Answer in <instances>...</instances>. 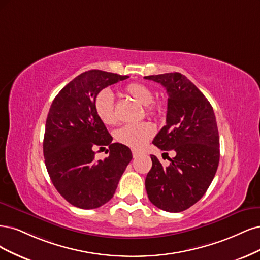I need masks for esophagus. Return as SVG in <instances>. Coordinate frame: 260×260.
<instances>
[{
    "label": "esophagus",
    "instance_id": "esophagus-1",
    "mask_svg": "<svg viewBox=\"0 0 260 260\" xmlns=\"http://www.w3.org/2000/svg\"><path fill=\"white\" fill-rule=\"evenodd\" d=\"M132 152H133V156L134 157H137V156H139V155H141L142 153H144V152H141V151H138V150H132Z\"/></svg>",
    "mask_w": 260,
    "mask_h": 260
}]
</instances>
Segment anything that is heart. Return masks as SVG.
Here are the masks:
<instances>
[{
    "mask_svg": "<svg viewBox=\"0 0 260 260\" xmlns=\"http://www.w3.org/2000/svg\"><path fill=\"white\" fill-rule=\"evenodd\" d=\"M125 91L138 102L146 106V112L148 115H156L160 113V106L153 104V91L142 83H131ZM95 112L99 120L106 125H112L116 122L114 112V99L113 94L109 89H103L96 95L94 100ZM154 135V127L148 122L138 124H127L118 129L115 138L121 144L134 149H140L144 147L150 138Z\"/></svg>",
    "mask_w": 260,
    "mask_h": 260,
    "instance_id": "obj_1",
    "label": "heart"
}]
</instances>
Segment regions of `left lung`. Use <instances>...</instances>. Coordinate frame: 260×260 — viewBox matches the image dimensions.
Here are the masks:
<instances>
[{
    "mask_svg": "<svg viewBox=\"0 0 260 260\" xmlns=\"http://www.w3.org/2000/svg\"><path fill=\"white\" fill-rule=\"evenodd\" d=\"M160 83L169 95L166 125L153 145L175 151L170 165L163 167L151 155L152 167L146 177L149 200L171 213L185 211L204 196L219 163V134L213 107L206 97L181 73L148 75Z\"/></svg>",
    "mask_w": 260,
    "mask_h": 260,
    "instance_id": "obj_1",
    "label": "left lung"
}]
</instances>
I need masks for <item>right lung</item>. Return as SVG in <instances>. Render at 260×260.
Masks as SVG:
<instances>
[{
	"label": "right lung",
	"instance_id": "add662e5",
	"mask_svg": "<svg viewBox=\"0 0 260 260\" xmlns=\"http://www.w3.org/2000/svg\"><path fill=\"white\" fill-rule=\"evenodd\" d=\"M127 78L89 70L74 78L53 100L43 141L45 165L57 191L73 206L91 209L107 203L132 161L131 149L112 142L94 108L100 90ZM106 145L109 156L96 161L94 149Z\"/></svg>",
	"mask_w": 260,
	"mask_h": 260
}]
</instances>
